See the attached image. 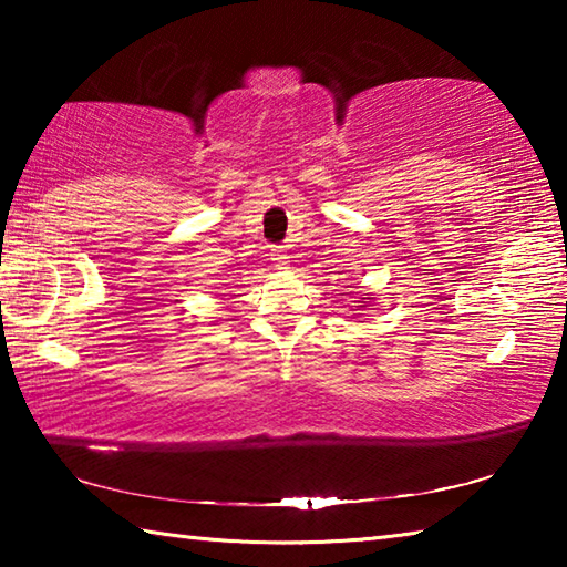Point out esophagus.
Segmentation results:
<instances>
[{"label": "esophagus", "mask_w": 567, "mask_h": 567, "mask_svg": "<svg viewBox=\"0 0 567 567\" xmlns=\"http://www.w3.org/2000/svg\"><path fill=\"white\" fill-rule=\"evenodd\" d=\"M270 260H272V267H275V270H287V265H290V257L285 255V249H282V247H272Z\"/></svg>", "instance_id": "1"}]
</instances>
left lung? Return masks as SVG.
<instances>
[{
    "label": "left lung",
    "mask_w": 567,
    "mask_h": 567,
    "mask_svg": "<svg viewBox=\"0 0 567 567\" xmlns=\"http://www.w3.org/2000/svg\"><path fill=\"white\" fill-rule=\"evenodd\" d=\"M370 302H372V297H362V300H360V305H358V310H368V307H370Z\"/></svg>",
    "instance_id": "obj_1"
}]
</instances>
